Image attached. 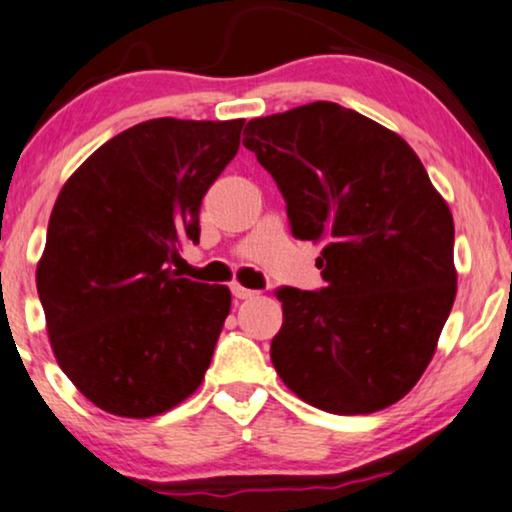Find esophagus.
Masks as SVG:
<instances>
[{
  "mask_svg": "<svg viewBox=\"0 0 512 512\" xmlns=\"http://www.w3.org/2000/svg\"><path fill=\"white\" fill-rule=\"evenodd\" d=\"M231 293H234V297H238V300H250V297H255V295H257L255 290L243 288L241 283H234V286H231Z\"/></svg>",
  "mask_w": 512,
  "mask_h": 512,
  "instance_id": "34e87169",
  "label": "esophagus"
}]
</instances>
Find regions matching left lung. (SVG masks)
Wrapping results in <instances>:
<instances>
[{
    "mask_svg": "<svg viewBox=\"0 0 512 512\" xmlns=\"http://www.w3.org/2000/svg\"><path fill=\"white\" fill-rule=\"evenodd\" d=\"M245 132L293 236L323 243L326 288L276 293V373L321 411L387 409L425 373L454 307L449 205L399 134L338 103L255 118Z\"/></svg>",
    "mask_w": 512,
    "mask_h": 512,
    "instance_id": "left-lung-1",
    "label": "left lung"
}]
</instances>
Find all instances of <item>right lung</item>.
<instances>
[{
  "instance_id": "add662e5",
  "label": "right lung",
  "mask_w": 512,
  "mask_h": 512,
  "mask_svg": "<svg viewBox=\"0 0 512 512\" xmlns=\"http://www.w3.org/2000/svg\"><path fill=\"white\" fill-rule=\"evenodd\" d=\"M243 125L139 122L58 193L37 293L58 366L101 411L160 416L203 383L231 293L177 278L170 262L198 243L200 203L238 153Z\"/></svg>"
}]
</instances>
